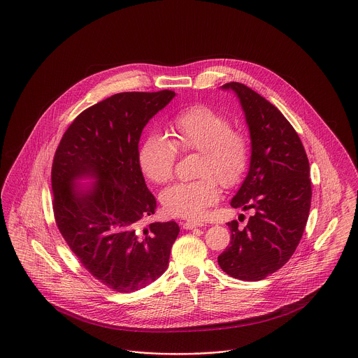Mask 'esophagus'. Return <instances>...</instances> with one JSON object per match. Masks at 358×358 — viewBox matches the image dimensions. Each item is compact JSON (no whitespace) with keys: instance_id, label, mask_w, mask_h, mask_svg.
<instances>
[{"instance_id":"1","label":"esophagus","mask_w":358,"mask_h":358,"mask_svg":"<svg viewBox=\"0 0 358 358\" xmlns=\"http://www.w3.org/2000/svg\"><path fill=\"white\" fill-rule=\"evenodd\" d=\"M185 229H194L198 227H203V222H198V221H186L182 224Z\"/></svg>"}]
</instances>
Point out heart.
Wrapping results in <instances>:
<instances>
[{
    "instance_id": "obj_1",
    "label": "heart",
    "mask_w": 358,
    "mask_h": 358,
    "mask_svg": "<svg viewBox=\"0 0 358 358\" xmlns=\"http://www.w3.org/2000/svg\"><path fill=\"white\" fill-rule=\"evenodd\" d=\"M167 140L159 133L149 134L138 152L143 175L156 185L173 176L178 152H199L196 175L162 192L160 201L168 215L201 220L220 198V183L235 187L247 172L250 143L244 133L231 129V120L215 108L196 104L178 113L168 126Z\"/></svg>"
}]
</instances>
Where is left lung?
<instances>
[{
  "label": "left lung",
  "mask_w": 358,
  "mask_h": 358,
  "mask_svg": "<svg viewBox=\"0 0 358 358\" xmlns=\"http://www.w3.org/2000/svg\"><path fill=\"white\" fill-rule=\"evenodd\" d=\"M222 88L238 95L251 137L250 169L231 205L254 215L243 229L236 220L228 222L231 244L218 264L234 278L259 281L281 268L301 240L312 196L310 163L275 106L240 83Z\"/></svg>",
  "instance_id": "left-lung-1"
}]
</instances>
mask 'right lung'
I'll list each match as a JSON object with an SVG mask.
<instances>
[{"label":"right lung","instance_id":"right-lung-1","mask_svg":"<svg viewBox=\"0 0 358 358\" xmlns=\"http://www.w3.org/2000/svg\"><path fill=\"white\" fill-rule=\"evenodd\" d=\"M173 91L122 92L84 110L58 145L52 168L57 227L80 263L103 285L129 293L156 281L168 267L175 221L150 222L156 199L138 164V143ZM91 176L88 188L74 185Z\"/></svg>","mask_w":358,"mask_h":358}]
</instances>
